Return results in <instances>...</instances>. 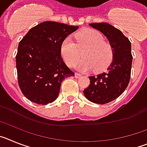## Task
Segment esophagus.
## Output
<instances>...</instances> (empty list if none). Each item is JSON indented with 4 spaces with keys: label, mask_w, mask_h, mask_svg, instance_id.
I'll list each match as a JSON object with an SVG mask.
<instances>
[{
    "label": "esophagus",
    "mask_w": 147,
    "mask_h": 147,
    "mask_svg": "<svg viewBox=\"0 0 147 147\" xmlns=\"http://www.w3.org/2000/svg\"><path fill=\"white\" fill-rule=\"evenodd\" d=\"M82 74H79V73H75V77L76 78H80L81 77Z\"/></svg>",
    "instance_id": "obj_1"
}]
</instances>
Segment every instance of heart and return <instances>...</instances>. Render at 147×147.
<instances>
[{"label": "heart", "mask_w": 147, "mask_h": 147, "mask_svg": "<svg viewBox=\"0 0 147 147\" xmlns=\"http://www.w3.org/2000/svg\"><path fill=\"white\" fill-rule=\"evenodd\" d=\"M76 43L71 37H67L61 44V55L70 67L74 66L81 57L83 50L84 59L77 65L76 68L82 71L105 69L113 59V51L110 42L105 41L102 34L94 29H87L75 36Z\"/></svg>", "instance_id": "b5f03b06"}]
</instances>
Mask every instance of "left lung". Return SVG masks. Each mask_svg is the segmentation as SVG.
<instances>
[{
	"mask_svg": "<svg viewBox=\"0 0 147 147\" xmlns=\"http://www.w3.org/2000/svg\"><path fill=\"white\" fill-rule=\"evenodd\" d=\"M102 32L112 45L113 61L106 72L89 76L90 85L84 94L93 103L105 105L120 96L130 80L132 56L131 43L120 30L107 23H90Z\"/></svg>",
	"mask_w": 147,
	"mask_h": 147,
	"instance_id": "1",
	"label": "left lung"
}]
</instances>
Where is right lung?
I'll return each mask as SVG.
<instances>
[{
	"mask_svg": "<svg viewBox=\"0 0 147 147\" xmlns=\"http://www.w3.org/2000/svg\"><path fill=\"white\" fill-rule=\"evenodd\" d=\"M54 21L33 27L18 45L16 67L18 85L29 101L47 105L57 99L62 80L74 76L61 56L62 41L78 29Z\"/></svg>",
	"mask_w": 147,
	"mask_h": 147,
	"instance_id": "add662e5",
	"label": "right lung"
}]
</instances>
